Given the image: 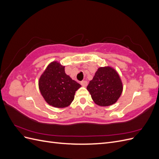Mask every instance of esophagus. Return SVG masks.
<instances>
[{
    "label": "esophagus",
    "instance_id": "1",
    "mask_svg": "<svg viewBox=\"0 0 159 159\" xmlns=\"http://www.w3.org/2000/svg\"><path fill=\"white\" fill-rule=\"evenodd\" d=\"M81 85L83 86V87H86L88 85V82L86 81H81Z\"/></svg>",
    "mask_w": 159,
    "mask_h": 159
}]
</instances>
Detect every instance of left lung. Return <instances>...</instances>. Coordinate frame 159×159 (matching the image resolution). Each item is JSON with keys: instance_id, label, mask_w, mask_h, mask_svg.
I'll use <instances>...</instances> for the list:
<instances>
[{"instance_id": "1", "label": "left lung", "mask_w": 159, "mask_h": 159, "mask_svg": "<svg viewBox=\"0 0 159 159\" xmlns=\"http://www.w3.org/2000/svg\"><path fill=\"white\" fill-rule=\"evenodd\" d=\"M123 89L118 72L111 66L99 68L87 87L94 103L102 107L110 106L116 103Z\"/></svg>"}]
</instances>
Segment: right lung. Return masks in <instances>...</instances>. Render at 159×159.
<instances>
[{
  "label": "right lung",
  "mask_w": 159,
  "mask_h": 159,
  "mask_svg": "<svg viewBox=\"0 0 159 159\" xmlns=\"http://www.w3.org/2000/svg\"><path fill=\"white\" fill-rule=\"evenodd\" d=\"M38 88L48 104L56 108H64L73 102L75 91L81 85L65 73L64 66L53 61L40 75Z\"/></svg>",
  "instance_id": "obj_1"
}]
</instances>
